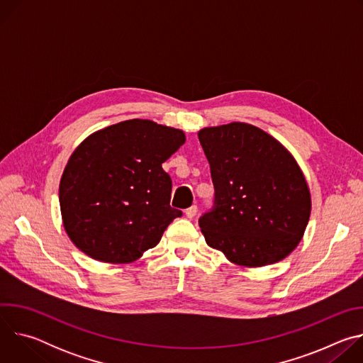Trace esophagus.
I'll return each instance as SVG.
<instances>
[{"label": "esophagus", "instance_id": "34e87169", "mask_svg": "<svg viewBox=\"0 0 363 363\" xmlns=\"http://www.w3.org/2000/svg\"><path fill=\"white\" fill-rule=\"evenodd\" d=\"M196 213H198V206H196V205H191L189 208L185 210V216H186L188 218H194V217L196 216Z\"/></svg>", "mask_w": 363, "mask_h": 363}]
</instances>
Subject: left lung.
Segmentation results:
<instances>
[{
  "mask_svg": "<svg viewBox=\"0 0 363 363\" xmlns=\"http://www.w3.org/2000/svg\"><path fill=\"white\" fill-rule=\"evenodd\" d=\"M198 138L216 191L213 208L198 221L206 244L244 267L283 260L301 240L312 206L290 152L241 122L205 128Z\"/></svg>",
  "mask_w": 363,
  "mask_h": 363,
  "instance_id": "left-lung-1",
  "label": "left lung"
}]
</instances>
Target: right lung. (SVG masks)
Returning a JSON list of instances; mask_svg holds the SVG:
<instances>
[{
    "instance_id": "add662e5",
    "label": "right lung",
    "mask_w": 363,
    "mask_h": 363,
    "mask_svg": "<svg viewBox=\"0 0 363 363\" xmlns=\"http://www.w3.org/2000/svg\"><path fill=\"white\" fill-rule=\"evenodd\" d=\"M185 142L179 129L132 119L84 139L59 188L65 228L99 262L138 260L182 213L169 205L172 181L162 164Z\"/></svg>"
}]
</instances>
